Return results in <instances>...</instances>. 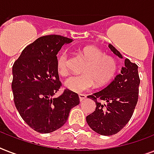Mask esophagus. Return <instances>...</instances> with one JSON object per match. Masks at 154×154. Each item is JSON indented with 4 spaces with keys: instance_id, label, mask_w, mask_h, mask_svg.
Listing matches in <instances>:
<instances>
[{
    "instance_id": "1",
    "label": "esophagus",
    "mask_w": 154,
    "mask_h": 154,
    "mask_svg": "<svg viewBox=\"0 0 154 154\" xmlns=\"http://www.w3.org/2000/svg\"><path fill=\"white\" fill-rule=\"evenodd\" d=\"M86 95L85 94H79V99L81 101H83L86 98Z\"/></svg>"
}]
</instances>
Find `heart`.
<instances>
[{
	"label": "heart",
	"instance_id": "1",
	"mask_svg": "<svg viewBox=\"0 0 154 154\" xmlns=\"http://www.w3.org/2000/svg\"><path fill=\"white\" fill-rule=\"evenodd\" d=\"M82 54L88 60L83 72L84 74L72 76L65 82V87L70 91L81 94L97 85L101 86L107 84L114 76L117 65L114 59L109 56L104 55L101 49L96 46H85ZM69 60L66 52H63L57 59V69L60 75L68 72Z\"/></svg>",
	"mask_w": 154,
	"mask_h": 154
}]
</instances>
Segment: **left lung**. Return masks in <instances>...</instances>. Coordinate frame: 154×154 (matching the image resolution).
I'll list each match as a JSON object with an SVG mask.
<instances>
[{
	"label": "left lung",
	"mask_w": 154,
	"mask_h": 154,
	"mask_svg": "<svg viewBox=\"0 0 154 154\" xmlns=\"http://www.w3.org/2000/svg\"><path fill=\"white\" fill-rule=\"evenodd\" d=\"M109 48L114 55L123 59L120 52L112 45H109ZM139 85L138 67L126 58L121 72L109 85L87 97L95 101L97 105L94 112L86 117L89 127L104 136L113 135L123 129L136 107Z\"/></svg>",
	"instance_id": "obj_1"
}]
</instances>
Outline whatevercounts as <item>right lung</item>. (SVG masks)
Returning <instances> with one entry per match:
<instances>
[{
	"mask_svg": "<svg viewBox=\"0 0 154 154\" xmlns=\"http://www.w3.org/2000/svg\"><path fill=\"white\" fill-rule=\"evenodd\" d=\"M72 39L60 35L37 38L23 49L13 66L14 103L22 119L35 131L49 134L67 122L71 109L79 104L77 94L65 89L53 97L60 87L57 53Z\"/></svg>",
	"mask_w": 154,
	"mask_h": 154,
	"instance_id": "obj_1",
	"label": "right lung"
}]
</instances>
